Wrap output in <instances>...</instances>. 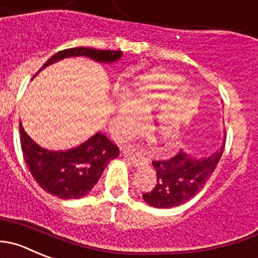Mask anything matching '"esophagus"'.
Here are the masks:
<instances>
[{"label": "esophagus", "mask_w": 258, "mask_h": 258, "mask_svg": "<svg viewBox=\"0 0 258 258\" xmlns=\"http://www.w3.org/2000/svg\"><path fill=\"white\" fill-rule=\"evenodd\" d=\"M123 155H124V157H127V159H128L130 161L135 165V166H139V165H141L142 162H144V159H145V157L142 156V154H140V152L128 151V150L123 151Z\"/></svg>", "instance_id": "obj_1"}]
</instances>
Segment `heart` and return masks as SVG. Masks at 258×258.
<instances>
[{"mask_svg":"<svg viewBox=\"0 0 258 258\" xmlns=\"http://www.w3.org/2000/svg\"><path fill=\"white\" fill-rule=\"evenodd\" d=\"M182 81V77L161 71H152L137 77L123 92V101L117 103L114 117L117 132L122 136L130 134L139 127L137 117L146 118L159 108L152 117L150 131L160 139L165 149L175 146L180 131L182 107L191 94L192 88L186 86L179 97L170 99L166 104L163 102L170 98V94L179 88Z\"/></svg>","mask_w":258,"mask_h":258,"instance_id":"b5f03b06","label":"heart"}]
</instances>
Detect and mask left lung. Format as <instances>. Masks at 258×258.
<instances>
[{
  "label": "left lung",
  "mask_w": 258,
  "mask_h": 258,
  "mask_svg": "<svg viewBox=\"0 0 258 258\" xmlns=\"http://www.w3.org/2000/svg\"><path fill=\"white\" fill-rule=\"evenodd\" d=\"M226 145L224 134L222 146L209 156L197 157L180 151L167 160L152 161L156 171V185L142 198L154 208H174L186 203L201 191L216 170Z\"/></svg>",
  "instance_id": "8db88e82"
}]
</instances>
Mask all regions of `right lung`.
I'll list each match as a JSON object with an SVG mask.
<instances>
[{
  "instance_id": "right-lung-1",
  "label": "right lung",
  "mask_w": 258,
  "mask_h": 258,
  "mask_svg": "<svg viewBox=\"0 0 258 258\" xmlns=\"http://www.w3.org/2000/svg\"><path fill=\"white\" fill-rule=\"evenodd\" d=\"M76 56L111 64L121 59L122 51L72 47L52 55L39 72L59 60ZM19 128L22 154L32 177L45 191L60 199H79L87 196L98 182L109 161L119 155L118 147L101 132L73 149L51 151L37 145L21 123Z\"/></svg>"
}]
</instances>
